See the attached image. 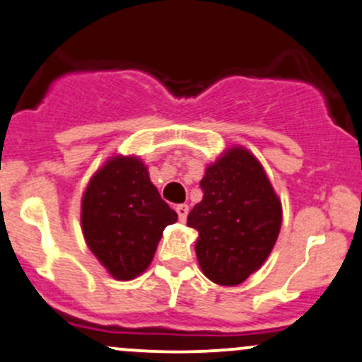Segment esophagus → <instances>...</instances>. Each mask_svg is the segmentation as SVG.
<instances>
[{"instance_id": "1", "label": "esophagus", "mask_w": 362, "mask_h": 362, "mask_svg": "<svg viewBox=\"0 0 362 362\" xmlns=\"http://www.w3.org/2000/svg\"><path fill=\"white\" fill-rule=\"evenodd\" d=\"M176 212H177V217H180V221L181 223H185L186 221V216H188V205L186 204H180V205H176Z\"/></svg>"}]
</instances>
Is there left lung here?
<instances>
[{
	"instance_id": "left-lung-1",
	"label": "left lung",
	"mask_w": 362,
	"mask_h": 362,
	"mask_svg": "<svg viewBox=\"0 0 362 362\" xmlns=\"http://www.w3.org/2000/svg\"><path fill=\"white\" fill-rule=\"evenodd\" d=\"M200 188L204 198L188 214V226L198 231V264L211 281L236 286L269 257L281 229V200L243 146L224 150L205 169Z\"/></svg>"
}]
</instances>
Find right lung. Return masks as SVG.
Listing matches in <instances>:
<instances>
[{"label":"right lung","instance_id":"right-lung-1","mask_svg":"<svg viewBox=\"0 0 362 362\" xmlns=\"http://www.w3.org/2000/svg\"><path fill=\"white\" fill-rule=\"evenodd\" d=\"M177 214L134 155H114L89 180L81 200V228L89 250L112 278L129 281L153 260L165 226Z\"/></svg>","mask_w":362,"mask_h":362}]
</instances>
